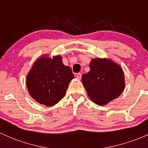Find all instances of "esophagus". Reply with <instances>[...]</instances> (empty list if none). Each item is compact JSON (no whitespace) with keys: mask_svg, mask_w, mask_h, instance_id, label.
Segmentation results:
<instances>
[{"mask_svg":"<svg viewBox=\"0 0 148 148\" xmlns=\"http://www.w3.org/2000/svg\"><path fill=\"white\" fill-rule=\"evenodd\" d=\"M75 76H76V77H77V79H81V77H82V74L81 73H76L75 74Z\"/></svg>","mask_w":148,"mask_h":148,"instance_id":"esophagus-1","label":"esophagus"}]
</instances>
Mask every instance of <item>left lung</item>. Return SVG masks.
<instances>
[{
	"label": "left lung",
	"mask_w": 148,
	"mask_h": 148,
	"mask_svg": "<svg viewBox=\"0 0 148 148\" xmlns=\"http://www.w3.org/2000/svg\"><path fill=\"white\" fill-rule=\"evenodd\" d=\"M89 68V73L82 75V82L93 102L104 106L122 94L124 77L118 64L106 59H94Z\"/></svg>",
	"instance_id": "8db88e82"
}]
</instances>
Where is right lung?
I'll use <instances>...</instances> for the list:
<instances>
[{
	"instance_id": "right-lung-1",
	"label": "right lung",
	"mask_w": 148,
	"mask_h": 148,
	"mask_svg": "<svg viewBox=\"0 0 148 148\" xmlns=\"http://www.w3.org/2000/svg\"><path fill=\"white\" fill-rule=\"evenodd\" d=\"M60 56H45L36 61L26 78L29 94L38 103L52 106L63 99L74 75Z\"/></svg>"
}]
</instances>
